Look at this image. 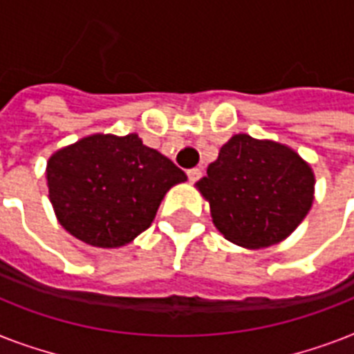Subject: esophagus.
I'll return each mask as SVG.
<instances>
[{
    "mask_svg": "<svg viewBox=\"0 0 354 354\" xmlns=\"http://www.w3.org/2000/svg\"><path fill=\"white\" fill-rule=\"evenodd\" d=\"M200 176H202V171H200V169H191V171H187V178L191 183H194L196 180H200Z\"/></svg>",
    "mask_w": 354,
    "mask_h": 354,
    "instance_id": "obj_1",
    "label": "esophagus"
}]
</instances>
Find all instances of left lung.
<instances>
[{
  "label": "left lung",
  "instance_id": "left-lung-1",
  "mask_svg": "<svg viewBox=\"0 0 354 354\" xmlns=\"http://www.w3.org/2000/svg\"><path fill=\"white\" fill-rule=\"evenodd\" d=\"M314 183L313 167L294 149L235 133L196 189L224 239L261 250L285 241L301 224L313 207Z\"/></svg>",
  "mask_w": 354,
  "mask_h": 354
}]
</instances>
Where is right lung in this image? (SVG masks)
Wrapping results in <instances>:
<instances>
[{
	"label": "right lung",
	"mask_w": 354,
	"mask_h": 354,
	"mask_svg": "<svg viewBox=\"0 0 354 354\" xmlns=\"http://www.w3.org/2000/svg\"><path fill=\"white\" fill-rule=\"evenodd\" d=\"M60 226L95 248H121L152 224L167 191L187 180L138 133H91L57 150L46 167Z\"/></svg>",
	"instance_id": "obj_1"
}]
</instances>
